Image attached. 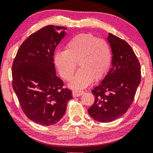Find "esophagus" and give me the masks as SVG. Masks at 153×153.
<instances>
[{
	"mask_svg": "<svg viewBox=\"0 0 153 153\" xmlns=\"http://www.w3.org/2000/svg\"><path fill=\"white\" fill-rule=\"evenodd\" d=\"M82 94H83V91H72V95L74 97H79V96H81Z\"/></svg>",
	"mask_w": 153,
	"mask_h": 153,
	"instance_id": "obj_1",
	"label": "esophagus"
}]
</instances>
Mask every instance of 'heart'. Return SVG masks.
Here are the masks:
<instances>
[{
  "label": "heart",
  "mask_w": 153,
  "mask_h": 153,
  "mask_svg": "<svg viewBox=\"0 0 153 153\" xmlns=\"http://www.w3.org/2000/svg\"><path fill=\"white\" fill-rule=\"evenodd\" d=\"M111 50L108 43L90 33H81L72 37L65 46V51H57L54 63L60 74L70 80L79 62L81 69L70 83L75 89H82L95 81L101 80L107 74L111 62Z\"/></svg>",
  "instance_id": "1"
}]
</instances>
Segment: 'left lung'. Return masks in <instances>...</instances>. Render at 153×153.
Masks as SVG:
<instances>
[{"label":"left lung","mask_w":153,"mask_h":153,"mask_svg":"<svg viewBox=\"0 0 153 153\" xmlns=\"http://www.w3.org/2000/svg\"><path fill=\"white\" fill-rule=\"evenodd\" d=\"M107 41L112 51L111 67L92 90L95 102L88 109L90 116L100 123H110L124 115L141 82V65L130 46L110 33Z\"/></svg>","instance_id":"1"}]
</instances>
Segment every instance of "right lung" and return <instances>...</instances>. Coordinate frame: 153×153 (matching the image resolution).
<instances>
[{"label": "right lung", "instance_id": "add662e5", "mask_svg": "<svg viewBox=\"0 0 153 153\" xmlns=\"http://www.w3.org/2000/svg\"><path fill=\"white\" fill-rule=\"evenodd\" d=\"M66 28L49 25L31 34L19 49L12 65V87L23 111L37 124L57 123L65 114L72 91L56 76L53 54Z\"/></svg>", "mask_w": 153, "mask_h": 153}]
</instances>
